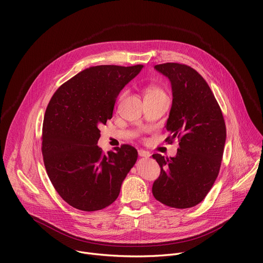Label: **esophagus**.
<instances>
[{
    "label": "esophagus",
    "mask_w": 263,
    "mask_h": 263,
    "mask_svg": "<svg viewBox=\"0 0 263 263\" xmlns=\"http://www.w3.org/2000/svg\"><path fill=\"white\" fill-rule=\"evenodd\" d=\"M139 156L143 157V158H148V157H150V153H149V151H147V150L140 149L139 150Z\"/></svg>",
    "instance_id": "1"
}]
</instances>
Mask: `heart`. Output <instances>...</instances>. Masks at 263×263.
I'll return each mask as SVG.
<instances>
[{"mask_svg":"<svg viewBox=\"0 0 263 263\" xmlns=\"http://www.w3.org/2000/svg\"><path fill=\"white\" fill-rule=\"evenodd\" d=\"M124 96V92H122L119 97V101L122 100ZM159 96H166V92L165 90L157 85V84H149L147 85V87L145 88V98H151V97H159Z\"/></svg>","mask_w":263,"mask_h":263,"instance_id":"b5f03b06","label":"heart"}]
</instances>
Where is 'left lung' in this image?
<instances>
[{"label":"left lung","mask_w":263,"mask_h":263,"mask_svg":"<svg viewBox=\"0 0 263 263\" xmlns=\"http://www.w3.org/2000/svg\"><path fill=\"white\" fill-rule=\"evenodd\" d=\"M155 68L172 83L170 136L165 142L177 139L179 148L175 158L153 156L161 168L153 194L163 204L186 209L202 201L216 180L226 141L225 120L208 83L195 69L179 63Z\"/></svg>","instance_id":"8db88e82"}]
</instances>
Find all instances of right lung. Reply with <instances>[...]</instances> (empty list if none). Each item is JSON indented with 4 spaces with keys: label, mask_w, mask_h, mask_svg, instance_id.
<instances>
[{
    "label": "right lung",
    "mask_w": 263,
    "mask_h": 263,
    "mask_svg": "<svg viewBox=\"0 0 263 263\" xmlns=\"http://www.w3.org/2000/svg\"><path fill=\"white\" fill-rule=\"evenodd\" d=\"M142 68L89 67L61 85L47 106L41 136L45 167L60 196L76 209L90 212L112 204L136 162L131 145L105 155L97 143L118 93Z\"/></svg>",
    "instance_id": "add662e5"
}]
</instances>
